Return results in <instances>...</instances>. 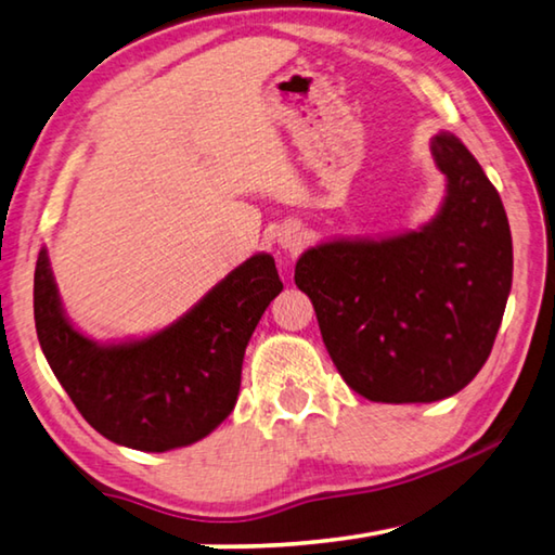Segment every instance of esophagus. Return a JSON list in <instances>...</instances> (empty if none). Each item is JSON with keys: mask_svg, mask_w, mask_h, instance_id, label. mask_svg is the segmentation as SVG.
<instances>
[{"mask_svg": "<svg viewBox=\"0 0 555 555\" xmlns=\"http://www.w3.org/2000/svg\"><path fill=\"white\" fill-rule=\"evenodd\" d=\"M279 244H281V249L294 251L300 247V244H304V232H300L298 228H284L279 232Z\"/></svg>", "mask_w": 555, "mask_h": 555, "instance_id": "esophagus-1", "label": "esophagus"}]
</instances>
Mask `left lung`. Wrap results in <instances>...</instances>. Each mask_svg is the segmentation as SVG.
I'll list each match as a JSON object with an SVG mask.
<instances>
[{
  "mask_svg": "<svg viewBox=\"0 0 555 555\" xmlns=\"http://www.w3.org/2000/svg\"><path fill=\"white\" fill-rule=\"evenodd\" d=\"M446 201L416 232L308 249L296 286L313 300L347 387L370 401L430 403L482 370L512 288V232L496 188L457 137L430 142Z\"/></svg>",
  "mask_w": 555,
  "mask_h": 555,
  "instance_id": "8db88e82",
  "label": "left lung"
}]
</instances>
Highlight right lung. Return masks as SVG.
I'll return each instance as SVG.
<instances>
[{
	"instance_id": "add662e5",
	"label": "right lung",
	"mask_w": 555,
	"mask_h": 555,
	"mask_svg": "<svg viewBox=\"0 0 555 555\" xmlns=\"http://www.w3.org/2000/svg\"><path fill=\"white\" fill-rule=\"evenodd\" d=\"M281 288L274 257L255 255L166 331L98 345L65 318L41 249L34 321L55 379L82 418L112 443L164 453L205 438L230 416L244 350Z\"/></svg>"
}]
</instances>
